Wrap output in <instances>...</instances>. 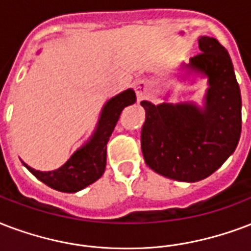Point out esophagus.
I'll list each match as a JSON object with an SVG mask.
<instances>
[{"mask_svg":"<svg viewBox=\"0 0 251 251\" xmlns=\"http://www.w3.org/2000/svg\"><path fill=\"white\" fill-rule=\"evenodd\" d=\"M134 88H135V93H137L138 101L143 100L149 95V88H147L146 81H143V80H139V81L134 84Z\"/></svg>","mask_w":251,"mask_h":251,"instance_id":"obj_1","label":"esophagus"}]
</instances>
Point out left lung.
Listing matches in <instances>:
<instances>
[{"label":"left lung","mask_w":251,"mask_h":251,"mask_svg":"<svg viewBox=\"0 0 251 251\" xmlns=\"http://www.w3.org/2000/svg\"><path fill=\"white\" fill-rule=\"evenodd\" d=\"M201 52L183 68L208 77L204 108L194 102L154 105L142 101L141 133L145 162L162 176L194 183L219 170L236 150L241 135V92L232 59L219 41L199 39Z\"/></svg>","instance_id":"1"}]
</instances>
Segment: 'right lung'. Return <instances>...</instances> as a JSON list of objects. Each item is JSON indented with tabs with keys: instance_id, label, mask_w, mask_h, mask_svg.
<instances>
[{
	"instance_id": "add662e5",
	"label": "right lung",
	"mask_w": 251,
	"mask_h": 251,
	"mask_svg": "<svg viewBox=\"0 0 251 251\" xmlns=\"http://www.w3.org/2000/svg\"><path fill=\"white\" fill-rule=\"evenodd\" d=\"M135 99V92L126 89L106 101L101 110L95 133L62 167L53 171H38L26 163L24 164L36 179L51 188L68 194L81 191L102 176L106 166V143L124 108L134 104Z\"/></svg>"
}]
</instances>
